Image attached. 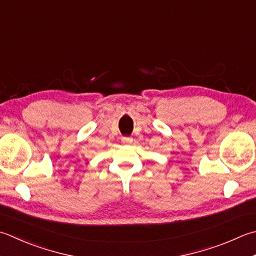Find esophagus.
Here are the masks:
<instances>
[{
  "label": "esophagus",
  "instance_id": "1",
  "mask_svg": "<svg viewBox=\"0 0 256 256\" xmlns=\"http://www.w3.org/2000/svg\"><path fill=\"white\" fill-rule=\"evenodd\" d=\"M132 141H133L132 138H126V136L122 138V142L123 143H130V142H132Z\"/></svg>",
  "mask_w": 256,
  "mask_h": 256
}]
</instances>
